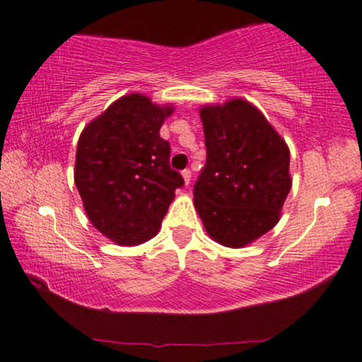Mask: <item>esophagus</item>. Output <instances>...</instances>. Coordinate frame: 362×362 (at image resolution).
<instances>
[{"label": "esophagus", "instance_id": "esophagus-1", "mask_svg": "<svg viewBox=\"0 0 362 362\" xmlns=\"http://www.w3.org/2000/svg\"><path fill=\"white\" fill-rule=\"evenodd\" d=\"M182 178H184L185 185H189L190 180H192V172L190 170H184V172H182Z\"/></svg>", "mask_w": 362, "mask_h": 362}]
</instances>
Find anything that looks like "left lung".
<instances>
[{"label": "left lung", "instance_id": "1", "mask_svg": "<svg viewBox=\"0 0 362 362\" xmlns=\"http://www.w3.org/2000/svg\"><path fill=\"white\" fill-rule=\"evenodd\" d=\"M207 162L194 185V205L209 237L239 249L281 218L292 187L289 147L262 112L242 98L204 105Z\"/></svg>", "mask_w": 362, "mask_h": 362}]
</instances>
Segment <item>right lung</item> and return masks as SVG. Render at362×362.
Listing matches in <instances>:
<instances>
[{"label": "right lung", "mask_w": 362, "mask_h": 362, "mask_svg": "<svg viewBox=\"0 0 362 362\" xmlns=\"http://www.w3.org/2000/svg\"><path fill=\"white\" fill-rule=\"evenodd\" d=\"M172 105L141 93L118 98L83 128L75 185L88 221L118 245L157 235L184 178L168 165L170 145L160 136Z\"/></svg>", "instance_id": "obj_1"}]
</instances>
